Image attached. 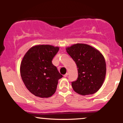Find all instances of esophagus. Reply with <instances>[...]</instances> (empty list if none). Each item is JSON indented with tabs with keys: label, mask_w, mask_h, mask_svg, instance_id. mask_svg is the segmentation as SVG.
I'll list each match as a JSON object with an SVG mask.
<instances>
[{
	"label": "esophagus",
	"mask_w": 123,
	"mask_h": 123,
	"mask_svg": "<svg viewBox=\"0 0 123 123\" xmlns=\"http://www.w3.org/2000/svg\"><path fill=\"white\" fill-rule=\"evenodd\" d=\"M68 76V73H66V74H65V75H64V77H67Z\"/></svg>",
	"instance_id": "esophagus-1"
}]
</instances>
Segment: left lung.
<instances>
[{"label": "left lung", "mask_w": 123, "mask_h": 123, "mask_svg": "<svg viewBox=\"0 0 123 123\" xmlns=\"http://www.w3.org/2000/svg\"><path fill=\"white\" fill-rule=\"evenodd\" d=\"M66 50L78 70L77 79L72 82L73 90L82 95L97 92L104 82L106 72L103 55L92 46L82 43L74 44Z\"/></svg>", "instance_id": "left-lung-1"}]
</instances>
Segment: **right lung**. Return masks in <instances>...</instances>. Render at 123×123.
I'll return each mask as SVG.
<instances>
[{"label":"right lung","mask_w":123,"mask_h":123,"mask_svg":"<svg viewBox=\"0 0 123 123\" xmlns=\"http://www.w3.org/2000/svg\"><path fill=\"white\" fill-rule=\"evenodd\" d=\"M60 48L51 45H36L24 56L20 65L21 78L32 94L49 98L55 92L58 80L62 77L52 63Z\"/></svg>","instance_id":"right-lung-1"}]
</instances>
